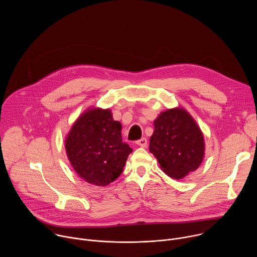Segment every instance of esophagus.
Here are the masks:
<instances>
[{"instance_id": "obj_1", "label": "esophagus", "mask_w": 257, "mask_h": 257, "mask_svg": "<svg viewBox=\"0 0 257 257\" xmlns=\"http://www.w3.org/2000/svg\"><path fill=\"white\" fill-rule=\"evenodd\" d=\"M136 144L139 145V146H141V148H145V146L148 145V139H146L145 137H143V138L137 140V141H136Z\"/></svg>"}]
</instances>
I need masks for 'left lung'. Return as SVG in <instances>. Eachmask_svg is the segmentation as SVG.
Wrapping results in <instances>:
<instances>
[{
	"label": "left lung",
	"instance_id": "1",
	"mask_svg": "<svg viewBox=\"0 0 257 257\" xmlns=\"http://www.w3.org/2000/svg\"><path fill=\"white\" fill-rule=\"evenodd\" d=\"M150 152L163 171L174 179L194 172L204 157L203 135L193 118L183 108L163 112L155 121Z\"/></svg>",
	"mask_w": 257,
	"mask_h": 257
}]
</instances>
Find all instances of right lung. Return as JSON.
Masks as SVG:
<instances>
[{"instance_id":"add662e5","label":"right lung","mask_w":257,"mask_h":257,"mask_svg":"<svg viewBox=\"0 0 257 257\" xmlns=\"http://www.w3.org/2000/svg\"><path fill=\"white\" fill-rule=\"evenodd\" d=\"M109 109L91 108L72 126L65 148L75 172L94 186H106L123 172L130 146Z\"/></svg>"}]
</instances>
